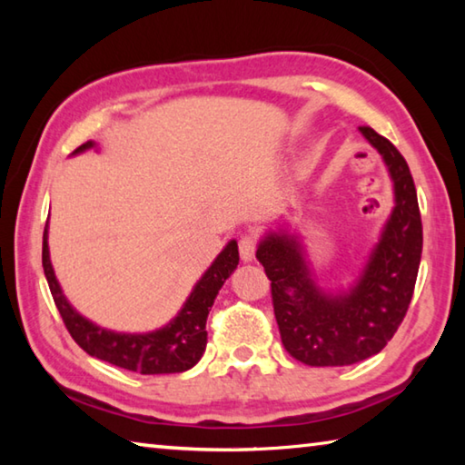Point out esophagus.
<instances>
[{
    "instance_id": "34e87169",
    "label": "esophagus",
    "mask_w": 465,
    "mask_h": 465,
    "mask_svg": "<svg viewBox=\"0 0 465 465\" xmlns=\"http://www.w3.org/2000/svg\"><path fill=\"white\" fill-rule=\"evenodd\" d=\"M254 254H256V235L254 233L242 235V240H240V256H242V261L243 262L254 261Z\"/></svg>"
}]
</instances>
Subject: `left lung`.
Listing matches in <instances>:
<instances>
[{"label": "left lung", "mask_w": 465, "mask_h": 465, "mask_svg": "<svg viewBox=\"0 0 465 465\" xmlns=\"http://www.w3.org/2000/svg\"><path fill=\"white\" fill-rule=\"evenodd\" d=\"M381 153L396 204L363 272L346 293H324L287 232L269 233L256 250L271 281L274 318L291 357L312 367H342L380 352L411 305L422 254L414 180L402 153L371 127H359Z\"/></svg>", "instance_id": "obj_1"}]
</instances>
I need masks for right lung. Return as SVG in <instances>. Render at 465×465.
<instances>
[{
	"label": "right lung",
	"instance_id": "add662e5",
	"mask_svg": "<svg viewBox=\"0 0 465 465\" xmlns=\"http://www.w3.org/2000/svg\"><path fill=\"white\" fill-rule=\"evenodd\" d=\"M94 147L92 141L75 149L74 153L85 152ZM240 262L238 242L232 240L209 266L196 282L191 297L186 299L184 308L178 316L155 332L149 334H121L92 324L90 320L80 316L63 295V291L54 277L49 242H46V227L43 233V269L46 282H49L54 305L63 318L67 332L74 341L88 352L90 357L106 361L110 365L123 367L127 371H137L141 375L160 373H183L186 369L199 363L204 346H207V316L211 312L219 289L223 287L227 277L235 271Z\"/></svg>",
	"mask_w": 465,
	"mask_h": 465
}]
</instances>
